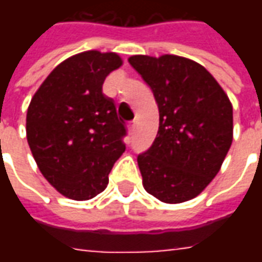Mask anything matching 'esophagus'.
<instances>
[{"label": "esophagus", "mask_w": 262, "mask_h": 262, "mask_svg": "<svg viewBox=\"0 0 262 262\" xmlns=\"http://www.w3.org/2000/svg\"><path fill=\"white\" fill-rule=\"evenodd\" d=\"M135 130H136V123L133 122V123L129 126V132H130V133H135Z\"/></svg>", "instance_id": "obj_1"}]
</instances>
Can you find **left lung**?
<instances>
[{
	"label": "left lung",
	"instance_id": "left-lung-1",
	"mask_svg": "<svg viewBox=\"0 0 262 262\" xmlns=\"http://www.w3.org/2000/svg\"><path fill=\"white\" fill-rule=\"evenodd\" d=\"M129 63L159 106L153 146L137 157L143 187L165 203L193 199L212 182L233 142V106L203 66L187 57L136 54Z\"/></svg>",
	"mask_w": 262,
	"mask_h": 262
}]
</instances>
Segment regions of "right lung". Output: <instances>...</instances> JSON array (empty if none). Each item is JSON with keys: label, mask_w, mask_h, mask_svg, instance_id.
<instances>
[{"label": "right lung", "mask_w": 262, "mask_h": 262, "mask_svg": "<svg viewBox=\"0 0 262 262\" xmlns=\"http://www.w3.org/2000/svg\"><path fill=\"white\" fill-rule=\"evenodd\" d=\"M123 61L114 52L86 50L61 61L32 97L26 139L39 170L61 195L86 201L106 188L126 135L114 101L102 94Z\"/></svg>", "instance_id": "1"}]
</instances>
